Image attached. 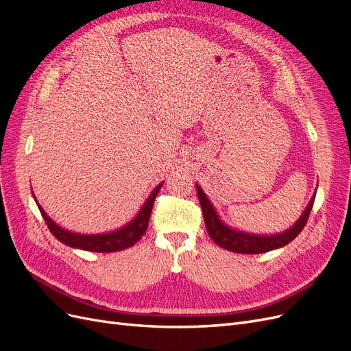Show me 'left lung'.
Returning <instances> with one entry per match:
<instances>
[{
	"mask_svg": "<svg viewBox=\"0 0 351 351\" xmlns=\"http://www.w3.org/2000/svg\"><path fill=\"white\" fill-rule=\"evenodd\" d=\"M197 197L200 202L202 212H204V219L209 237L214 240L219 247L236 252V253H246V254H256V253H265L274 249H280L285 244L293 241L297 236L300 234V231L304 228L307 219H309L311 210L315 202V195L311 199L309 205L304 209L302 217L297 219L295 224L285 230L280 234H271V236H259V234H249V232H243L239 230L231 228L226 226L218 217L214 205L210 204L208 196L204 193V190L200 189L199 184H196Z\"/></svg>",
	"mask_w": 351,
	"mask_h": 351,
	"instance_id": "obj_1",
	"label": "left lung"
}]
</instances>
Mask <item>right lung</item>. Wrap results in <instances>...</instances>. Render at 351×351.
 <instances>
[{
  "label": "right lung",
  "mask_w": 351,
  "mask_h": 351,
  "mask_svg": "<svg viewBox=\"0 0 351 351\" xmlns=\"http://www.w3.org/2000/svg\"><path fill=\"white\" fill-rule=\"evenodd\" d=\"M161 186L162 183L158 184L152 190V193L146 199L145 205L139 210V214H137L129 224L111 232H104V234H79V232H71L69 230H64L58 224H56V222L47 215V212L42 209V206L38 204V202L36 205L40 210L42 217H44L49 231L52 232V236H54L57 240H60L61 243H64L66 246H70L74 249H82V250H89V252L110 253V252H119L127 247H132L134 243H137L142 239V236L147 230V224H149L154 202L158 192L161 190ZM32 195H34V192H32Z\"/></svg>",
  "instance_id": "obj_1"
}]
</instances>
